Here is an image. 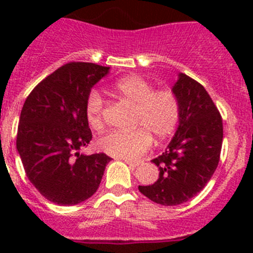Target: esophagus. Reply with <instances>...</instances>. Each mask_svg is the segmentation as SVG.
Returning <instances> with one entry per match:
<instances>
[{
  "mask_svg": "<svg viewBox=\"0 0 253 253\" xmlns=\"http://www.w3.org/2000/svg\"><path fill=\"white\" fill-rule=\"evenodd\" d=\"M125 163L128 165L130 169H135V167L139 166V162H135V161H129V160H125Z\"/></svg>",
  "mask_w": 253,
  "mask_h": 253,
  "instance_id": "1",
  "label": "esophagus"
}]
</instances>
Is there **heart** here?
<instances>
[{
  "label": "heart",
  "instance_id": "b5f03b06",
  "mask_svg": "<svg viewBox=\"0 0 253 253\" xmlns=\"http://www.w3.org/2000/svg\"><path fill=\"white\" fill-rule=\"evenodd\" d=\"M114 92L120 99L135 106L131 131L114 130L97 142L104 153L123 160H137L148 151L153 135L165 140L175 133L180 123L181 106L177 96L169 90H158L144 78L130 75L114 84ZM86 119L92 129L104 125V101L99 91L91 90L86 99Z\"/></svg>",
  "mask_w": 253,
  "mask_h": 253
}]
</instances>
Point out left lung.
I'll use <instances>...</instances> for the list:
<instances>
[{"label": "left lung", "mask_w": 253, "mask_h": 253, "mask_svg": "<svg viewBox=\"0 0 253 253\" xmlns=\"http://www.w3.org/2000/svg\"><path fill=\"white\" fill-rule=\"evenodd\" d=\"M172 92L180 101V123L165 152L152 160L160 169L157 181L138 187L166 207L186 203L204 189L218 166L223 142L222 116L202 84L178 73Z\"/></svg>", "instance_id": "8db88e82"}]
</instances>
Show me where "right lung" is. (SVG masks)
<instances>
[{
  "label": "right lung",
  "mask_w": 253,
  "mask_h": 253,
  "mask_svg": "<svg viewBox=\"0 0 253 253\" xmlns=\"http://www.w3.org/2000/svg\"><path fill=\"white\" fill-rule=\"evenodd\" d=\"M110 67L68 63L44 78L24 102L16 148L26 176L42 195L58 205H76L96 193L105 153H80L92 139L86 99Z\"/></svg>",
  "instance_id": "add662e5"
}]
</instances>
